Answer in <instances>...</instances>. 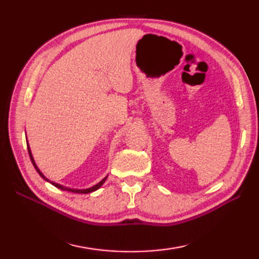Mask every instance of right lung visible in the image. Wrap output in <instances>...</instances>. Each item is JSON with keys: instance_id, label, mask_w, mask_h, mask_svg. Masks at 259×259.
<instances>
[{"instance_id": "add662e5", "label": "right lung", "mask_w": 259, "mask_h": 259, "mask_svg": "<svg viewBox=\"0 0 259 259\" xmlns=\"http://www.w3.org/2000/svg\"><path fill=\"white\" fill-rule=\"evenodd\" d=\"M26 145H27V151H29V155H30V158H31V161H32V163H33V166H34V168H35V170L36 171L38 172V175L41 176V177L45 179L46 181H48V183H50L51 185H53L54 187H57V188H59V189H61V190H65V191H71V192H75V194H89V192H92V191H96V190H98L99 188H100V187L103 185V183L104 181H106V179L108 178V176H106V177H104L103 179H101L100 181H99L98 184H96L95 186H92V187H90V188H85V189H76V188H70V187H65V186H62V185H60V184H57V183H54V181H51V180H49L45 175H43L42 172H41V170L38 169V167L36 166V163H35V161H34V158H33V156H32V152H31V148H30V146H29V142H27V140H26Z\"/></svg>"}]
</instances>
